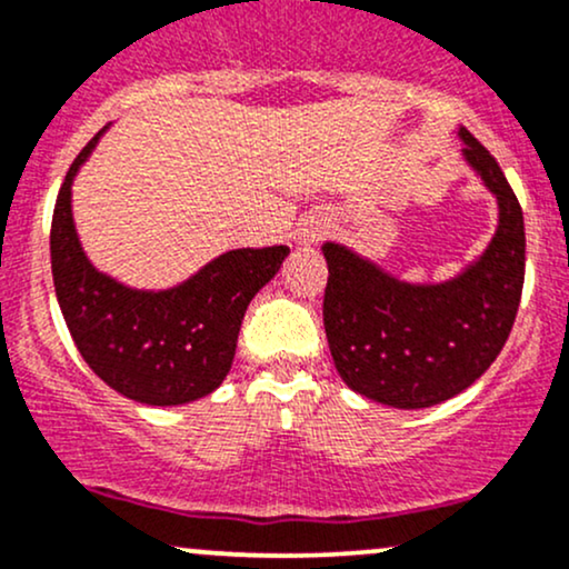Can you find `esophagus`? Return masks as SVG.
Masks as SVG:
<instances>
[{
	"label": "esophagus",
	"instance_id": "1",
	"mask_svg": "<svg viewBox=\"0 0 569 569\" xmlns=\"http://www.w3.org/2000/svg\"><path fill=\"white\" fill-rule=\"evenodd\" d=\"M326 232V228H307V230H302L299 232V243H305V246H310V243H315L318 241L320 236H323Z\"/></svg>",
	"mask_w": 569,
	"mask_h": 569
}]
</instances>
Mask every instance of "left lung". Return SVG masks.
<instances>
[{
    "mask_svg": "<svg viewBox=\"0 0 569 569\" xmlns=\"http://www.w3.org/2000/svg\"><path fill=\"white\" fill-rule=\"evenodd\" d=\"M463 159L498 201V228L467 270L408 283L328 241L323 326L345 385L402 410L432 408L475 385L503 350L525 283V219L498 161L458 129Z\"/></svg>",
    "mask_w": 569,
    "mask_h": 569,
    "instance_id": "obj_1",
    "label": "left lung"
}]
</instances>
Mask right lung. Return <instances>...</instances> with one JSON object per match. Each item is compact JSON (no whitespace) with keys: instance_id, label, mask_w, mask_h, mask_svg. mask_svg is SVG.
<instances>
[{"instance_id":"add662e5","label":"right lung","mask_w":569,"mask_h":569,"mask_svg":"<svg viewBox=\"0 0 569 569\" xmlns=\"http://www.w3.org/2000/svg\"><path fill=\"white\" fill-rule=\"evenodd\" d=\"M108 127L68 169L54 201L50 257L73 345L108 387L142 406H184L228 376L246 307L289 257V246L232 249L172 289L119 283L89 262L71 211V184Z\"/></svg>"}]
</instances>
